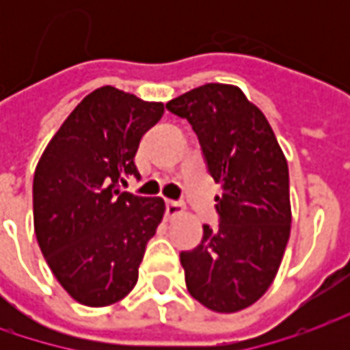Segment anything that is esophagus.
<instances>
[{"label":"esophagus","mask_w":350,"mask_h":350,"mask_svg":"<svg viewBox=\"0 0 350 350\" xmlns=\"http://www.w3.org/2000/svg\"><path fill=\"white\" fill-rule=\"evenodd\" d=\"M165 212H167L169 218H173V216H179L185 212V206H183V202L179 200H167L165 202Z\"/></svg>","instance_id":"esophagus-1"}]
</instances>
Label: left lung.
<instances>
[{
    "label": "left lung",
    "instance_id": "left-lung-1",
    "mask_svg": "<svg viewBox=\"0 0 350 350\" xmlns=\"http://www.w3.org/2000/svg\"><path fill=\"white\" fill-rule=\"evenodd\" d=\"M200 142L208 173L220 183L218 228L181 251L191 296L212 312L234 314L255 304L275 280L290 237L288 163L275 132L243 91L206 83L169 101Z\"/></svg>",
    "mask_w": 350,
    "mask_h": 350
}]
</instances>
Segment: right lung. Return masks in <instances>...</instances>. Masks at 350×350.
Wrapping results in <instances>:
<instances>
[{
  "mask_svg": "<svg viewBox=\"0 0 350 350\" xmlns=\"http://www.w3.org/2000/svg\"><path fill=\"white\" fill-rule=\"evenodd\" d=\"M163 103L105 85L48 142L33 181L34 234L50 271L83 306H111L138 282L146 243L163 218L159 196L120 191L140 177L134 157Z\"/></svg>",
  "mask_w": 350,
  "mask_h": 350,
  "instance_id": "1",
  "label": "right lung"
}]
</instances>
